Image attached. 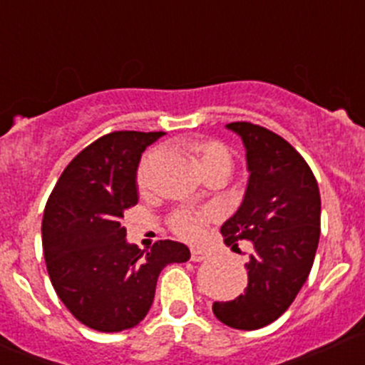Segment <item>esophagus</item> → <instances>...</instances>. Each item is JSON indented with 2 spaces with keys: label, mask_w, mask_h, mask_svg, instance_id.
I'll list each match as a JSON object with an SVG mask.
<instances>
[{
  "label": "esophagus",
  "mask_w": 365,
  "mask_h": 365,
  "mask_svg": "<svg viewBox=\"0 0 365 365\" xmlns=\"http://www.w3.org/2000/svg\"><path fill=\"white\" fill-rule=\"evenodd\" d=\"M209 258V253L198 250V247H191V262H204Z\"/></svg>",
  "instance_id": "obj_1"
}]
</instances>
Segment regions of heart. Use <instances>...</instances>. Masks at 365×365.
<instances>
[{
    "instance_id": "1",
    "label": "heart",
    "mask_w": 365,
    "mask_h": 365,
    "mask_svg": "<svg viewBox=\"0 0 365 365\" xmlns=\"http://www.w3.org/2000/svg\"><path fill=\"white\" fill-rule=\"evenodd\" d=\"M190 151L197 156L202 170H209L214 165H230V155L221 142L212 138H193L187 142ZM138 186H144V170L138 172ZM212 210L178 209L168 217V227L179 237L198 240L204 235L205 225L212 220Z\"/></svg>"
}]
</instances>
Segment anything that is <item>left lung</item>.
Here are the masks:
<instances>
[{
    "label": "left lung",
    "mask_w": 365,
    "mask_h": 365,
    "mask_svg": "<svg viewBox=\"0 0 365 365\" xmlns=\"http://www.w3.org/2000/svg\"><path fill=\"white\" fill-rule=\"evenodd\" d=\"M227 128L242 138L250 181L221 235L228 246L250 240L253 253L244 294L214 302L212 313L232 329L257 330L292 306L309 276L320 240V190L309 165L283 137L246 121Z\"/></svg>",
    "instance_id": "obj_1"
}]
</instances>
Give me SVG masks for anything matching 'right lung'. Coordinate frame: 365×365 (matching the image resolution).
I'll use <instances>...</instances> for the list:
<instances>
[{
	"mask_svg": "<svg viewBox=\"0 0 365 365\" xmlns=\"http://www.w3.org/2000/svg\"><path fill=\"white\" fill-rule=\"evenodd\" d=\"M161 135L100 137L70 161L45 205L42 242L52 287L78 322L98 332L138 325L163 267L190 260V250L175 240H158L144 253L125 239V212L138 200V161Z\"/></svg>",
	"mask_w": 365,
	"mask_h": 365,
	"instance_id": "1",
	"label": "right lung"
}]
</instances>
